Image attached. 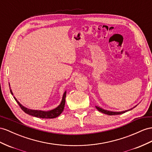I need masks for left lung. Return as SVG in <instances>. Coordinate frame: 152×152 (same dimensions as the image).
Segmentation results:
<instances>
[{
    "label": "left lung",
    "mask_w": 152,
    "mask_h": 152,
    "mask_svg": "<svg viewBox=\"0 0 152 152\" xmlns=\"http://www.w3.org/2000/svg\"><path fill=\"white\" fill-rule=\"evenodd\" d=\"M137 105H135L133 108H130V109H128V110H124V111H121V112H114V111H110V110H104V109H103V108H101L99 107H98V106H96V108H97V110H98V111L102 112V113H103V114H105L109 115H119V114H122L123 113H125V112L129 111V110H130L132 109H133L134 108H135V107H137Z\"/></svg>",
    "instance_id": "8db88e82"
}]
</instances>
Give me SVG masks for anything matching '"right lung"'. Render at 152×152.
<instances>
[{
  "instance_id": "obj_1",
  "label": "right lung",
  "mask_w": 152,
  "mask_h": 152,
  "mask_svg": "<svg viewBox=\"0 0 152 152\" xmlns=\"http://www.w3.org/2000/svg\"><path fill=\"white\" fill-rule=\"evenodd\" d=\"M9 86L10 87V85L9 83ZM10 88V92L11 94L13 96V93L11 91V87ZM66 93H67V91H65L63 97H62V99L60 104L58 105L57 107L55 108H54L53 110H48V111H45V110H32V109H29V108H28L25 107L24 106H23L22 104H21L20 103H19L17 99V98L14 96L15 99L16 100V102L17 103L19 104V106L20 107L22 108V110L26 112V114H28L29 115H31L34 117H37V118H43V119H53V118H56V117L59 116L61 112H63L64 107H65V97H66Z\"/></svg>"
}]
</instances>
